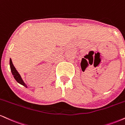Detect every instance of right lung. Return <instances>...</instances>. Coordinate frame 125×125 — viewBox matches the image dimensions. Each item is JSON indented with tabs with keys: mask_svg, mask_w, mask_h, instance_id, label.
<instances>
[{
	"mask_svg": "<svg viewBox=\"0 0 125 125\" xmlns=\"http://www.w3.org/2000/svg\"><path fill=\"white\" fill-rule=\"evenodd\" d=\"M10 70H11L12 74H13L14 79L17 81V83H19V84H21L22 85H23V86L26 87V88H28V86L25 84V83L24 82L23 80L22 79L20 74H19V72H17V70H16V68H15V67L14 66V65H13L11 58L10 59Z\"/></svg>",
	"mask_w": 125,
	"mask_h": 125,
	"instance_id": "1",
	"label": "right lung"
}]
</instances>
